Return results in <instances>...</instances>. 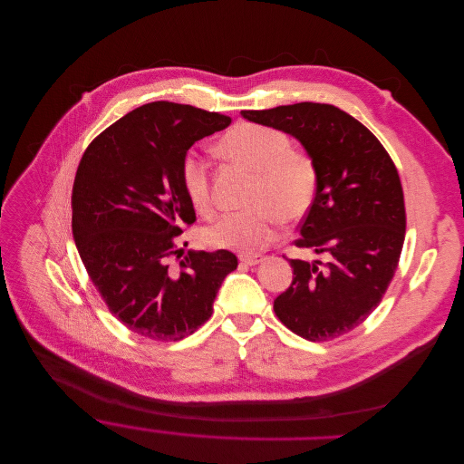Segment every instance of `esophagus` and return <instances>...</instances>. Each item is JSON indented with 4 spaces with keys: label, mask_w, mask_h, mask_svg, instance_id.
Segmentation results:
<instances>
[{
    "label": "esophagus",
    "mask_w": 464,
    "mask_h": 464,
    "mask_svg": "<svg viewBox=\"0 0 464 464\" xmlns=\"http://www.w3.org/2000/svg\"><path fill=\"white\" fill-rule=\"evenodd\" d=\"M265 259L263 254H250V256H239V261L243 265H248V266H254V265H259L261 261Z\"/></svg>",
    "instance_id": "34e87169"
}]
</instances>
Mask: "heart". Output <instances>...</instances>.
I'll return each mask as SVG.
<instances>
[{"label": "heart", "mask_w": 464, "mask_h": 464, "mask_svg": "<svg viewBox=\"0 0 464 464\" xmlns=\"http://www.w3.org/2000/svg\"><path fill=\"white\" fill-rule=\"evenodd\" d=\"M219 151L256 171L246 196L250 208L228 212L205 230L214 246L250 252L276 236V223L296 221L311 208L318 188V168L311 153L293 148L291 137L272 126L243 122L219 140ZM184 194L203 218L214 214L210 171L194 151L180 162Z\"/></svg>", "instance_id": "obj_1"}]
</instances>
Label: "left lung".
Wrapping results in <instances>:
<instances>
[{"label": "left lung", "mask_w": 464, "mask_h": 464, "mask_svg": "<svg viewBox=\"0 0 464 464\" xmlns=\"http://www.w3.org/2000/svg\"><path fill=\"white\" fill-rule=\"evenodd\" d=\"M241 115L293 135L316 162V196L295 245L324 261L289 259L293 284L274 313L305 340L338 338L375 311L393 280L406 234L399 171L372 131L331 104Z\"/></svg>", "instance_id": "obj_1"}]
</instances>
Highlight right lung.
<instances>
[{
    "instance_id": "add662e5",
    "label": "right lung",
    "mask_w": 464,
    "mask_h": 464,
    "mask_svg": "<svg viewBox=\"0 0 464 464\" xmlns=\"http://www.w3.org/2000/svg\"><path fill=\"white\" fill-rule=\"evenodd\" d=\"M230 122L194 106L151 102L104 130L82 155L71 198L72 237L111 314L140 336L177 342L198 331L237 266L228 250L179 248L182 227L196 221L180 162L198 140Z\"/></svg>"
}]
</instances>
